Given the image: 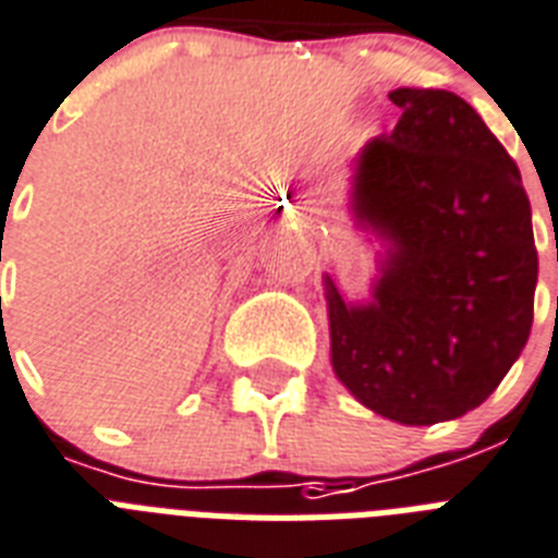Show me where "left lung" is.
Listing matches in <instances>:
<instances>
[{
	"mask_svg": "<svg viewBox=\"0 0 558 558\" xmlns=\"http://www.w3.org/2000/svg\"><path fill=\"white\" fill-rule=\"evenodd\" d=\"M390 136L355 159L352 209L387 241L373 302L326 276L331 366L401 425L481 408L526 347L538 253L521 174L472 104L448 89H392Z\"/></svg>",
	"mask_w": 558,
	"mask_h": 558,
	"instance_id": "left-lung-1",
	"label": "left lung"
}]
</instances>
